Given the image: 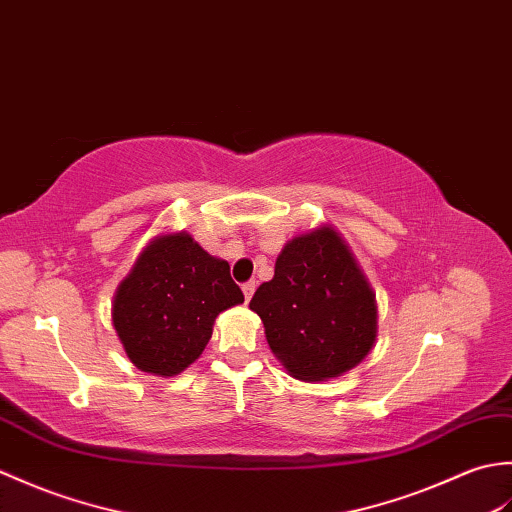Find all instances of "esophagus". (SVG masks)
<instances>
[{
  "mask_svg": "<svg viewBox=\"0 0 512 512\" xmlns=\"http://www.w3.org/2000/svg\"><path fill=\"white\" fill-rule=\"evenodd\" d=\"M254 291H256V282L254 280H249V282H245L243 285V295H245V300L249 302L252 300V295H254Z\"/></svg>",
  "mask_w": 512,
  "mask_h": 512,
  "instance_id": "1",
  "label": "esophagus"
}]
</instances>
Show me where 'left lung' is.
I'll use <instances>...</instances> for the list:
<instances>
[{"label": "left lung", "instance_id": "obj_1", "mask_svg": "<svg viewBox=\"0 0 512 512\" xmlns=\"http://www.w3.org/2000/svg\"><path fill=\"white\" fill-rule=\"evenodd\" d=\"M249 309L263 320L276 359L306 383L342 377L377 342V298L331 223L285 243L274 278L258 287Z\"/></svg>", "mask_w": 512, "mask_h": 512}]
</instances>
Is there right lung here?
Wrapping results in <instances>:
<instances>
[{
	"mask_svg": "<svg viewBox=\"0 0 512 512\" xmlns=\"http://www.w3.org/2000/svg\"><path fill=\"white\" fill-rule=\"evenodd\" d=\"M223 258L186 230L153 236L118 285L111 322L135 368L175 377L195 363L219 313L243 304Z\"/></svg>",
	"mask_w": 512,
	"mask_h": 512,
	"instance_id": "right-lung-1",
	"label": "right lung"
}]
</instances>
